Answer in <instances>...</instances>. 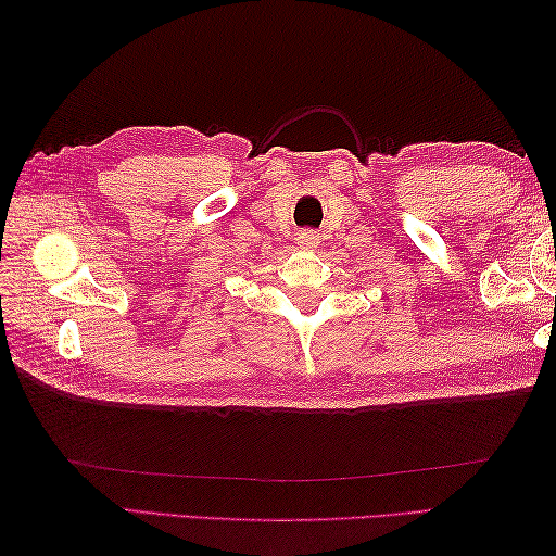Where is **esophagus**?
I'll use <instances>...</instances> for the list:
<instances>
[{"instance_id": "obj_1", "label": "esophagus", "mask_w": 556, "mask_h": 556, "mask_svg": "<svg viewBox=\"0 0 556 556\" xmlns=\"http://www.w3.org/2000/svg\"><path fill=\"white\" fill-rule=\"evenodd\" d=\"M296 241L301 248H315L317 243H320V233L313 231V229H305L296 236Z\"/></svg>"}]
</instances>
